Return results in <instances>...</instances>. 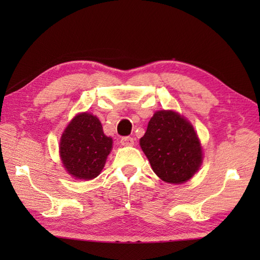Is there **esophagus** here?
Segmentation results:
<instances>
[{
	"label": "esophagus",
	"mask_w": 260,
	"mask_h": 260,
	"mask_svg": "<svg viewBox=\"0 0 260 260\" xmlns=\"http://www.w3.org/2000/svg\"><path fill=\"white\" fill-rule=\"evenodd\" d=\"M120 144L124 145V146H133L134 145V139H133V137H129V136L121 137Z\"/></svg>",
	"instance_id": "obj_1"
}]
</instances>
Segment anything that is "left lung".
I'll return each mask as SVG.
<instances>
[{
  "label": "left lung",
  "mask_w": 260,
  "mask_h": 260,
  "mask_svg": "<svg viewBox=\"0 0 260 260\" xmlns=\"http://www.w3.org/2000/svg\"><path fill=\"white\" fill-rule=\"evenodd\" d=\"M154 172L168 183L190 180L202 163V147L189 120L173 110H158L140 140Z\"/></svg>",
  "instance_id": "8db88e82"
}]
</instances>
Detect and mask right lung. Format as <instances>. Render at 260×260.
I'll return each instance as SVG.
<instances>
[{
    "label": "right lung",
    "instance_id": "1",
    "mask_svg": "<svg viewBox=\"0 0 260 260\" xmlns=\"http://www.w3.org/2000/svg\"><path fill=\"white\" fill-rule=\"evenodd\" d=\"M112 148V137L104 134L101 120L89 113L75 116L66 127L59 146L63 168L80 180L97 178Z\"/></svg>",
    "mask_w": 260,
    "mask_h": 260
}]
</instances>
